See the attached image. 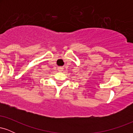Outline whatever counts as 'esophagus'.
<instances>
[{
    "mask_svg": "<svg viewBox=\"0 0 133 133\" xmlns=\"http://www.w3.org/2000/svg\"><path fill=\"white\" fill-rule=\"evenodd\" d=\"M58 70H59V71H62L63 68H62V67H59V68H58Z\"/></svg>",
    "mask_w": 133,
    "mask_h": 133,
    "instance_id": "obj_1",
    "label": "esophagus"
}]
</instances>
